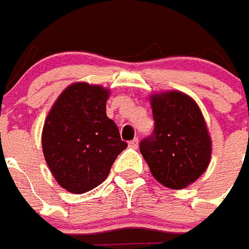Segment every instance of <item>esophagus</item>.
Wrapping results in <instances>:
<instances>
[{"label": "esophagus", "instance_id": "1", "mask_svg": "<svg viewBox=\"0 0 249 249\" xmlns=\"http://www.w3.org/2000/svg\"><path fill=\"white\" fill-rule=\"evenodd\" d=\"M128 145H129V148L137 149L139 148V139H133L132 141H129V142H128Z\"/></svg>", "mask_w": 249, "mask_h": 249}]
</instances>
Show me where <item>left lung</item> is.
I'll list each match as a JSON object with an SVG mask.
<instances>
[{
  "mask_svg": "<svg viewBox=\"0 0 249 249\" xmlns=\"http://www.w3.org/2000/svg\"><path fill=\"white\" fill-rule=\"evenodd\" d=\"M153 133L140 142L150 173L169 189H185L203 174L211 158V139L199 107L179 91L150 99Z\"/></svg>",
  "mask_w": 249,
  "mask_h": 249,
  "instance_id": "left-lung-1",
  "label": "left lung"
}]
</instances>
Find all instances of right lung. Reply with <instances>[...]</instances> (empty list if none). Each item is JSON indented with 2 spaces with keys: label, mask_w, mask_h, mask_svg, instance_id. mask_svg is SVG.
I'll list each match as a JSON object with an SVG mask.
<instances>
[{
  "label": "right lung",
  "mask_w": 249,
  "mask_h": 249,
  "mask_svg": "<svg viewBox=\"0 0 249 249\" xmlns=\"http://www.w3.org/2000/svg\"><path fill=\"white\" fill-rule=\"evenodd\" d=\"M109 89L75 83L56 99L45 121L42 148L59 185L83 194L106 181L110 167L128 145L107 116Z\"/></svg>",
  "instance_id": "right-lung-1"
}]
</instances>
